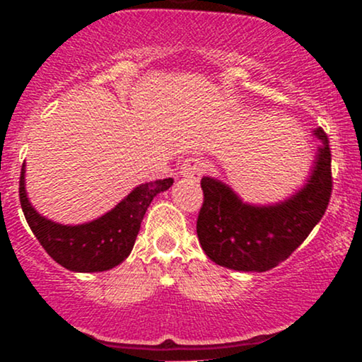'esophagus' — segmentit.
Here are the masks:
<instances>
[{
	"instance_id": "1",
	"label": "esophagus",
	"mask_w": 362,
	"mask_h": 362,
	"mask_svg": "<svg viewBox=\"0 0 362 362\" xmlns=\"http://www.w3.org/2000/svg\"><path fill=\"white\" fill-rule=\"evenodd\" d=\"M204 172H206V163L204 160L199 156L187 158L184 163H182V175L185 178H194V180H197V178Z\"/></svg>"
}]
</instances>
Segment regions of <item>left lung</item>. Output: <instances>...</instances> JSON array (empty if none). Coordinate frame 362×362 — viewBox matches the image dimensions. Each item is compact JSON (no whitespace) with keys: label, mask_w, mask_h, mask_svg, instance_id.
Returning a JSON list of instances; mask_svg holds the SVG:
<instances>
[{"label":"left lung","mask_w":362,"mask_h":362,"mask_svg":"<svg viewBox=\"0 0 362 362\" xmlns=\"http://www.w3.org/2000/svg\"><path fill=\"white\" fill-rule=\"evenodd\" d=\"M315 134L323 141L308 184L289 201L277 206L243 204L230 187L204 177L197 216L202 250L223 267L243 272H265L296 250L325 214L330 202L332 151L322 127Z\"/></svg>","instance_id":"left-lung-1"}]
</instances>
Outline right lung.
Returning a JSON list of instances; mask_svg holds the SVG:
<instances>
[{"mask_svg":"<svg viewBox=\"0 0 362 362\" xmlns=\"http://www.w3.org/2000/svg\"><path fill=\"white\" fill-rule=\"evenodd\" d=\"M25 165L20 172V204L32 233L57 264L74 272H102L127 259L141 221L156 194L172 187L173 178L136 187L110 213L80 226H62L40 216L25 194Z\"/></svg>","mask_w":362,"mask_h":362,"instance_id":"right-lung-1","label":"right lung"}]
</instances>
